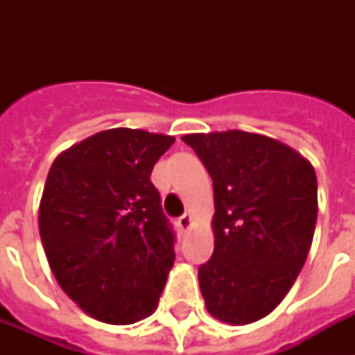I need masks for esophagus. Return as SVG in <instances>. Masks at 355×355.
I'll return each instance as SVG.
<instances>
[{
    "instance_id": "esophagus-1",
    "label": "esophagus",
    "mask_w": 355,
    "mask_h": 355,
    "mask_svg": "<svg viewBox=\"0 0 355 355\" xmlns=\"http://www.w3.org/2000/svg\"><path fill=\"white\" fill-rule=\"evenodd\" d=\"M177 225L182 232L189 230V227H191V216H189V214H184L182 217H178L177 219Z\"/></svg>"
}]
</instances>
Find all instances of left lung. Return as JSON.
<instances>
[{
	"mask_svg": "<svg viewBox=\"0 0 355 355\" xmlns=\"http://www.w3.org/2000/svg\"><path fill=\"white\" fill-rule=\"evenodd\" d=\"M214 180L216 247L199 267L208 313L228 324L263 319L308 258L317 223V175L308 158L245 130L182 136Z\"/></svg>",
	"mask_w": 355,
	"mask_h": 355,
	"instance_id": "8db88e82",
	"label": "left lung"
}]
</instances>
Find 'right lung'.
<instances>
[{
    "label": "right lung",
    "mask_w": 355,
    "mask_h": 355,
    "mask_svg": "<svg viewBox=\"0 0 355 355\" xmlns=\"http://www.w3.org/2000/svg\"><path fill=\"white\" fill-rule=\"evenodd\" d=\"M175 138L139 128L97 132L55 158L38 210L47 261L62 291L107 324L158 306L175 236L150 171Z\"/></svg>",
    "instance_id": "add662e5"
}]
</instances>
